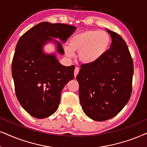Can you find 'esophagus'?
I'll use <instances>...</instances> for the list:
<instances>
[{
  "instance_id": "1",
  "label": "esophagus",
  "mask_w": 147,
  "mask_h": 147,
  "mask_svg": "<svg viewBox=\"0 0 147 147\" xmlns=\"http://www.w3.org/2000/svg\"><path fill=\"white\" fill-rule=\"evenodd\" d=\"M79 72V68L78 67H76L75 68V71H74V76H75V77H77V75H78Z\"/></svg>"
}]
</instances>
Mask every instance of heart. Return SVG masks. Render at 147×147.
Wrapping results in <instances>:
<instances>
[{
  "label": "heart",
  "instance_id": "b5f03b06",
  "mask_svg": "<svg viewBox=\"0 0 147 147\" xmlns=\"http://www.w3.org/2000/svg\"><path fill=\"white\" fill-rule=\"evenodd\" d=\"M111 42L109 35L105 31H85L72 36L70 46L64 47V53L68 57L79 52V59L85 63H93L102 56Z\"/></svg>",
  "mask_w": 147,
  "mask_h": 147
}]
</instances>
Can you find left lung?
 Masks as SVG:
<instances>
[{"label":"left lung","instance_id":"obj_1","mask_svg":"<svg viewBox=\"0 0 147 147\" xmlns=\"http://www.w3.org/2000/svg\"><path fill=\"white\" fill-rule=\"evenodd\" d=\"M110 48L93 63L81 66L77 79L83 110L95 121L116 116L128 103L132 88L134 64L128 46L120 35L107 29Z\"/></svg>","mask_w":147,"mask_h":147}]
</instances>
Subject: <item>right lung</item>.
<instances>
[{
    "label": "right lung",
    "instance_id": "obj_1",
    "mask_svg": "<svg viewBox=\"0 0 147 147\" xmlns=\"http://www.w3.org/2000/svg\"><path fill=\"white\" fill-rule=\"evenodd\" d=\"M75 26L64 23L42 22L26 31L17 42L12 62L15 93L29 114L42 119L57 110L62 90L74 78L75 66H64L55 54H46L42 47L54 42L57 51L64 54L62 42L75 32Z\"/></svg>",
    "mask_w": 147,
    "mask_h": 147
}]
</instances>
